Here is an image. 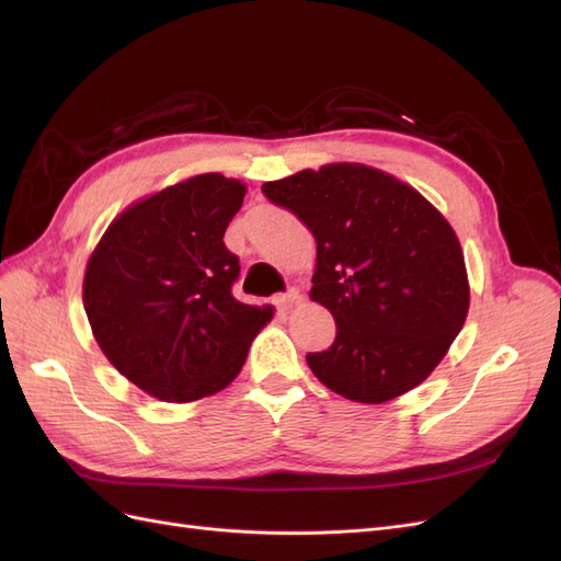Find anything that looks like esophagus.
Masks as SVG:
<instances>
[{
    "mask_svg": "<svg viewBox=\"0 0 561 561\" xmlns=\"http://www.w3.org/2000/svg\"><path fill=\"white\" fill-rule=\"evenodd\" d=\"M299 301H301L299 290H290V293H285V295H278V297H276V307H278L280 311H290L293 307H297Z\"/></svg>",
    "mask_w": 561,
    "mask_h": 561,
    "instance_id": "obj_1",
    "label": "esophagus"
}]
</instances>
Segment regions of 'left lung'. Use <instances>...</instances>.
I'll return each mask as SVG.
<instances>
[{
  "label": "left lung",
  "mask_w": 561,
  "mask_h": 561,
  "mask_svg": "<svg viewBox=\"0 0 561 561\" xmlns=\"http://www.w3.org/2000/svg\"><path fill=\"white\" fill-rule=\"evenodd\" d=\"M316 239L309 297L336 322L334 344L309 353L320 383L353 402L404 396L461 332L470 285L451 225L414 186L363 163L264 182Z\"/></svg>",
  "instance_id": "left-lung-1"
}]
</instances>
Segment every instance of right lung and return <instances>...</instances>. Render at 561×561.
Masks as SVG:
<instances>
[{"label":"right lung","instance_id":"right-lung-1","mask_svg":"<svg viewBox=\"0 0 561 561\" xmlns=\"http://www.w3.org/2000/svg\"><path fill=\"white\" fill-rule=\"evenodd\" d=\"M245 184L203 173L135 201L103 233L83 276L107 360L151 398L192 402L227 388L274 307L231 295L239 257L225 231Z\"/></svg>","mask_w":561,"mask_h":561}]
</instances>
